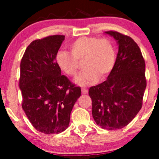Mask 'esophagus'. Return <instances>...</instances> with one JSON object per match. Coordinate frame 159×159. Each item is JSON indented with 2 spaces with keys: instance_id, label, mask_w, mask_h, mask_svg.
Listing matches in <instances>:
<instances>
[{
  "instance_id": "34e87169",
  "label": "esophagus",
  "mask_w": 159,
  "mask_h": 159,
  "mask_svg": "<svg viewBox=\"0 0 159 159\" xmlns=\"http://www.w3.org/2000/svg\"><path fill=\"white\" fill-rule=\"evenodd\" d=\"M88 92H89V90H88L87 89H81V93H82V94H88Z\"/></svg>"
}]
</instances>
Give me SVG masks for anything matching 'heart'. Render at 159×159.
<instances>
[{"instance_id": "heart-1", "label": "heart", "mask_w": 159, "mask_h": 159, "mask_svg": "<svg viewBox=\"0 0 159 159\" xmlns=\"http://www.w3.org/2000/svg\"><path fill=\"white\" fill-rule=\"evenodd\" d=\"M70 54L59 51L55 60L60 69L70 77H75L82 61L84 70L75 81L80 85L93 84L98 79L104 80L113 70L116 54L113 43L107 38L83 36L70 44Z\"/></svg>"}]
</instances>
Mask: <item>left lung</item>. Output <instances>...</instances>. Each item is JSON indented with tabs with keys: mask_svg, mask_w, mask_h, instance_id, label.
<instances>
[{
	"mask_svg": "<svg viewBox=\"0 0 159 159\" xmlns=\"http://www.w3.org/2000/svg\"><path fill=\"white\" fill-rule=\"evenodd\" d=\"M118 44L113 70L106 81L89 89L92 116L107 130L125 127L142 107L146 88L145 63L139 45L131 37L115 30L105 32Z\"/></svg>",
	"mask_w": 159,
	"mask_h": 159,
	"instance_id": "8db88e82",
	"label": "left lung"
}]
</instances>
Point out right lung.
Returning <instances> with one entry per match:
<instances>
[{
	"label": "right lung",
	"mask_w": 159,
	"mask_h": 159,
	"mask_svg": "<svg viewBox=\"0 0 159 159\" xmlns=\"http://www.w3.org/2000/svg\"><path fill=\"white\" fill-rule=\"evenodd\" d=\"M65 35H51L32 41L20 61L19 87L22 108L33 127L47 134H58L69 125L74 105L81 96L61 75L55 57Z\"/></svg>",
	"instance_id": "obj_1"
}]
</instances>
